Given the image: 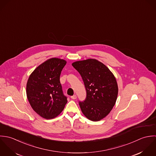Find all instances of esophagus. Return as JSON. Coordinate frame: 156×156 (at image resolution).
Instances as JSON below:
<instances>
[{
	"mask_svg": "<svg viewBox=\"0 0 156 156\" xmlns=\"http://www.w3.org/2000/svg\"><path fill=\"white\" fill-rule=\"evenodd\" d=\"M70 98H71L72 99H75L76 98V96L75 94V95H73V96H72Z\"/></svg>",
	"mask_w": 156,
	"mask_h": 156,
	"instance_id": "34e87169",
	"label": "esophagus"
}]
</instances>
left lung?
Segmentation results:
<instances>
[{
  "label": "left lung",
  "instance_id": "1",
  "mask_svg": "<svg viewBox=\"0 0 156 156\" xmlns=\"http://www.w3.org/2000/svg\"><path fill=\"white\" fill-rule=\"evenodd\" d=\"M79 72L86 90V98L79 101L84 116L92 121L105 118L117 99L118 87L113 74L103 63L88 59L72 63Z\"/></svg>",
  "mask_w": 156,
  "mask_h": 156
}]
</instances>
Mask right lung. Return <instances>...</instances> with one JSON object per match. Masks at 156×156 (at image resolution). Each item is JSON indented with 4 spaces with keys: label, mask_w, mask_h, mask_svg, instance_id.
Wrapping results in <instances>:
<instances>
[{
    "label": "right lung",
    "mask_w": 156,
    "mask_h": 156,
    "mask_svg": "<svg viewBox=\"0 0 156 156\" xmlns=\"http://www.w3.org/2000/svg\"><path fill=\"white\" fill-rule=\"evenodd\" d=\"M66 62L53 58L38 66L27 84V94L32 109L45 119L57 116L67 100L64 94L60 76Z\"/></svg>",
    "instance_id": "add662e5"
}]
</instances>
